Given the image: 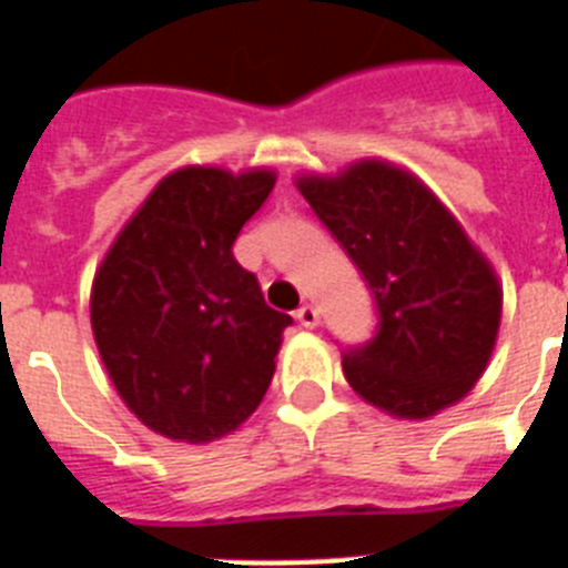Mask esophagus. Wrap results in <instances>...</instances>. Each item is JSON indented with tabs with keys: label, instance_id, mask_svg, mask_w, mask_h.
Here are the masks:
<instances>
[{
	"label": "esophagus",
	"instance_id": "esophagus-1",
	"mask_svg": "<svg viewBox=\"0 0 568 568\" xmlns=\"http://www.w3.org/2000/svg\"><path fill=\"white\" fill-rule=\"evenodd\" d=\"M295 318H298V324L301 327H307V329H313V327H318V310L313 307V304H304V307H298V313H295Z\"/></svg>",
	"mask_w": 568,
	"mask_h": 568
}]
</instances>
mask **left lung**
Listing matches in <instances>:
<instances>
[{"instance_id": "8db88e82", "label": "left lung", "mask_w": 568, "mask_h": 568, "mask_svg": "<svg viewBox=\"0 0 568 568\" xmlns=\"http://www.w3.org/2000/svg\"><path fill=\"white\" fill-rule=\"evenodd\" d=\"M295 187L353 258L378 307L366 344L344 349L355 393L395 418L458 404L484 375L500 327L498 275L413 173L381 159Z\"/></svg>"}]
</instances>
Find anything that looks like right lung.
<instances>
[{
    "mask_svg": "<svg viewBox=\"0 0 568 568\" xmlns=\"http://www.w3.org/2000/svg\"><path fill=\"white\" fill-rule=\"evenodd\" d=\"M273 170L182 168L124 224L90 293L115 393L153 433L210 444L255 413L287 313L267 307L233 244L267 202Z\"/></svg>",
    "mask_w": 568,
    "mask_h": 568,
    "instance_id": "1",
    "label": "right lung"
}]
</instances>
